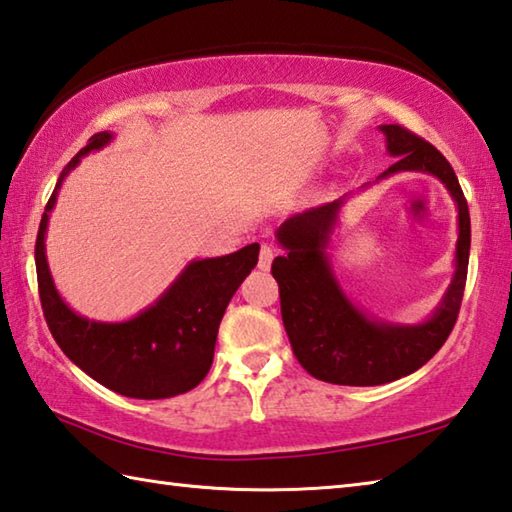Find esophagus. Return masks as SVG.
Here are the masks:
<instances>
[{
	"label": "esophagus",
	"instance_id": "esophagus-1",
	"mask_svg": "<svg viewBox=\"0 0 512 512\" xmlns=\"http://www.w3.org/2000/svg\"><path fill=\"white\" fill-rule=\"evenodd\" d=\"M273 257H275V250L271 246H262V250H259V262H257L259 271H268L273 264Z\"/></svg>",
	"mask_w": 512,
	"mask_h": 512
}]
</instances>
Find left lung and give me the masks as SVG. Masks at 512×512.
Segmentation results:
<instances>
[{"mask_svg": "<svg viewBox=\"0 0 512 512\" xmlns=\"http://www.w3.org/2000/svg\"><path fill=\"white\" fill-rule=\"evenodd\" d=\"M387 152L396 163L378 176L414 170L427 172L450 190L459 210L457 268L441 304L421 324L378 322L353 306L342 293L327 257L342 199L286 219L277 241L286 255L275 257L271 273L280 284L286 336L300 365L313 378L333 385H385L423 367L448 340L463 300L470 257V212L457 174L425 138L401 125H380Z\"/></svg>", "mask_w": 512, "mask_h": 512, "instance_id": "1", "label": "left lung"}]
</instances>
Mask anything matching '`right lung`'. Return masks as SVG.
<instances>
[{
    "label": "right lung",
    "instance_id": "1",
    "mask_svg": "<svg viewBox=\"0 0 512 512\" xmlns=\"http://www.w3.org/2000/svg\"><path fill=\"white\" fill-rule=\"evenodd\" d=\"M109 141V132L89 138L87 147L62 170L44 208L35 241L37 291L44 320L67 358L111 392L143 401L172 398L190 392L210 371L219 322L230 297L255 268L259 244H248L224 257L190 262L150 309L127 322H96L73 313L55 291L46 264V224L64 176L82 156Z\"/></svg>",
    "mask_w": 512,
    "mask_h": 512
}]
</instances>
